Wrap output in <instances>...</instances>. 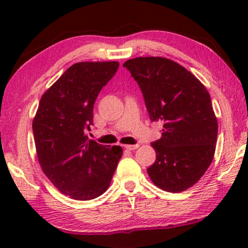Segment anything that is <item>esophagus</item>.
<instances>
[{
	"label": "esophagus",
	"instance_id": "obj_1",
	"mask_svg": "<svg viewBox=\"0 0 248 248\" xmlns=\"http://www.w3.org/2000/svg\"><path fill=\"white\" fill-rule=\"evenodd\" d=\"M124 148L128 150H135L139 148V144H127V146H124Z\"/></svg>",
	"mask_w": 248,
	"mask_h": 248
}]
</instances>
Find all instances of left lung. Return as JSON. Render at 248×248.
<instances>
[{
  "label": "left lung",
  "mask_w": 248,
  "mask_h": 248,
  "mask_svg": "<svg viewBox=\"0 0 248 248\" xmlns=\"http://www.w3.org/2000/svg\"><path fill=\"white\" fill-rule=\"evenodd\" d=\"M124 67L140 86L150 120L163 124L148 175L164 191L189 189L215 155L218 122L209 92L186 67L162 57L129 59Z\"/></svg>",
  "instance_id": "left-lung-1"
}]
</instances>
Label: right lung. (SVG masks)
I'll return each instance as SVG.
<instances>
[{
  "label": "right lung",
  "mask_w": 248,
  "mask_h": 248,
  "mask_svg": "<svg viewBox=\"0 0 248 248\" xmlns=\"http://www.w3.org/2000/svg\"><path fill=\"white\" fill-rule=\"evenodd\" d=\"M118 62L73 64L43 94L32 122L42 170L59 191L90 201L109 186L122 148L88 140L93 106L101 88L118 71Z\"/></svg>",
  "instance_id": "1"
}]
</instances>
